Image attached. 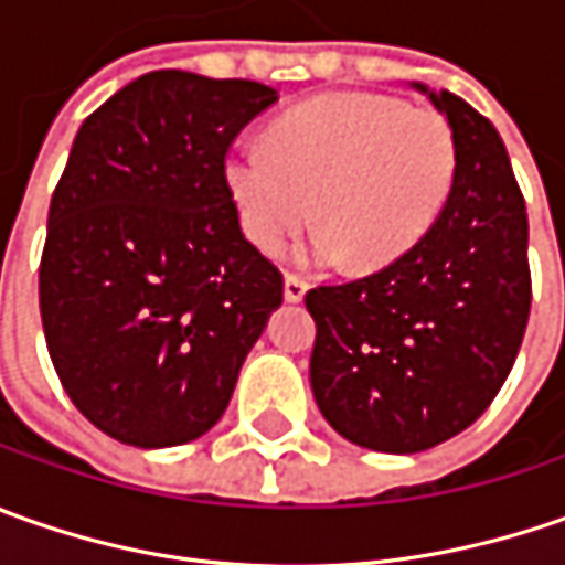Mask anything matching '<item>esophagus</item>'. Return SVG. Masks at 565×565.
<instances>
[{
	"instance_id": "obj_1",
	"label": "esophagus",
	"mask_w": 565,
	"mask_h": 565,
	"mask_svg": "<svg viewBox=\"0 0 565 565\" xmlns=\"http://www.w3.org/2000/svg\"><path fill=\"white\" fill-rule=\"evenodd\" d=\"M282 295H286V301H301L305 295H308V282L301 279V276H286V282H282Z\"/></svg>"
}]
</instances>
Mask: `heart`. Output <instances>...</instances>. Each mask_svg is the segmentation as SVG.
Wrapping results in <instances>:
<instances>
[{"label": "heart", "mask_w": 565, "mask_h": 565, "mask_svg": "<svg viewBox=\"0 0 565 565\" xmlns=\"http://www.w3.org/2000/svg\"><path fill=\"white\" fill-rule=\"evenodd\" d=\"M459 172L449 121L386 94H323L273 121L267 143L232 147L223 163L242 228L311 267L355 260L377 270L422 245L440 223Z\"/></svg>", "instance_id": "heart-1"}]
</instances>
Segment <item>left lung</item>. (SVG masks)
Segmentation results:
<instances>
[{"label": "left lung", "mask_w": 565, "mask_h": 565, "mask_svg": "<svg viewBox=\"0 0 565 565\" xmlns=\"http://www.w3.org/2000/svg\"><path fill=\"white\" fill-rule=\"evenodd\" d=\"M412 87L459 147L440 223L396 264L305 295L317 408L377 452H422L478 422L510 377L532 308L529 213L497 128L449 90Z\"/></svg>", "instance_id": "8db88e82"}]
</instances>
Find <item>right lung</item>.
<instances>
[{"label": "right lung", "instance_id": "add662e5", "mask_svg": "<svg viewBox=\"0 0 565 565\" xmlns=\"http://www.w3.org/2000/svg\"><path fill=\"white\" fill-rule=\"evenodd\" d=\"M279 94L257 81L150 72L77 128L50 204L40 315L68 399L113 440L163 449L223 418L282 305L245 238L223 163Z\"/></svg>", "mask_w": 565, "mask_h": 565}]
</instances>
